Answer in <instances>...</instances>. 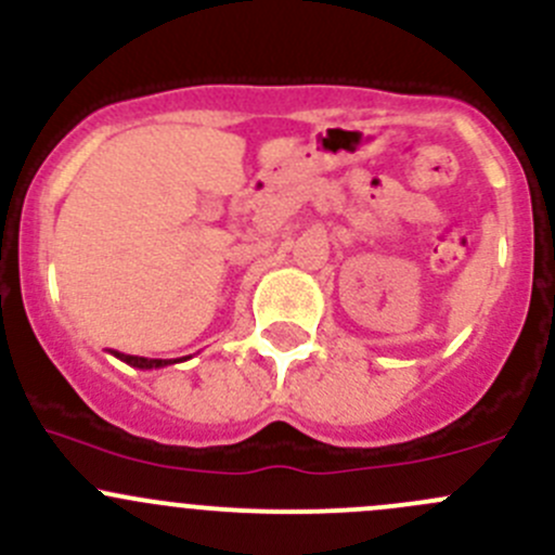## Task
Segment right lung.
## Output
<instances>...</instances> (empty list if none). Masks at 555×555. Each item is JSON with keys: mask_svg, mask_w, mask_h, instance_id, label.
<instances>
[{"mask_svg": "<svg viewBox=\"0 0 555 555\" xmlns=\"http://www.w3.org/2000/svg\"><path fill=\"white\" fill-rule=\"evenodd\" d=\"M115 356H118L120 361H126L129 366H137V370H162V366L175 364L172 359H145V356H126L118 353V350H115Z\"/></svg>", "mask_w": 555, "mask_h": 555, "instance_id": "right-lung-1", "label": "right lung"}]
</instances>
